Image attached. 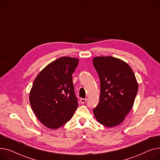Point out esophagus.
Instances as JSON below:
<instances>
[{
    "instance_id": "34e87169",
    "label": "esophagus",
    "mask_w": 160,
    "mask_h": 160,
    "mask_svg": "<svg viewBox=\"0 0 160 160\" xmlns=\"http://www.w3.org/2000/svg\"><path fill=\"white\" fill-rule=\"evenodd\" d=\"M87 101V98H81L80 99V103L81 104H84Z\"/></svg>"
}]
</instances>
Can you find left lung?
I'll return each instance as SVG.
<instances>
[{"label": "left lung", "mask_w": 160, "mask_h": 160, "mask_svg": "<svg viewBox=\"0 0 160 160\" xmlns=\"http://www.w3.org/2000/svg\"><path fill=\"white\" fill-rule=\"evenodd\" d=\"M99 76V103L93 109L95 118L107 127L121 124L131 110L138 83L131 67L124 61L112 56H97L93 59Z\"/></svg>", "instance_id": "left-lung-1"}]
</instances>
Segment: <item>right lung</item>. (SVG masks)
Instances as JSON below:
<instances>
[{
    "instance_id": "add662e5",
    "label": "right lung",
    "mask_w": 160,
    "mask_h": 160,
    "mask_svg": "<svg viewBox=\"0 0 160 160\" xmlns=\"http://www.w3.org/2000/svg\"><path fill=\"white\" fill-rule=\"evenodd\" d=\"M78 62L77 58L61 57L46 66L33 81L29 95L30 106L47 128L61 127L77 110L78 103L72 74Z\"/></svg>"
}]
</instances>
